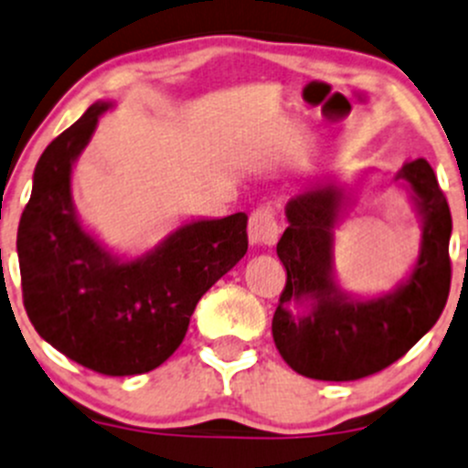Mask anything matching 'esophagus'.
I'll return each instance as SVG.
<instances>
[{
    "instance_id": "obj_1",
    "label": "esophagus",
    "mask_w": 468,
    "mask_h": 468,
    "mask_svg": "<svg viewBox=\"0 0 468 468\" xmlns=\"http://www.w3.org/2000/svg\"><path fill=\"white\" fill-rule=\"evenodd\" d=\"M279 238V224L271 210L258 207L249 217V242L251 244H274Z\"/></svg>"
}]
</instances>
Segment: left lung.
<instances>
[{
  "label": "left lung",
  "mask_w": 468,
  "mask_h": 468,
  "mask_svg": "<svg viewBox=\"0 0 468 468\" xmlns=\"http://www.w3.org/2000/svg\"><path fill=\"white\" fill-rule=\"evenodd\" d=\"M420 217V251L410 274L388 292L359 297L335 281V226L355 187L324 180L302 189L285 206L288 229L276 244L288 281L271 335L294 373L324 382H349L379 373L407 355L434 326L451 290L452 219L428 160L398 171Z\"/></svg>",
  "instance_id": "1"
}]
</instances>
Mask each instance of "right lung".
I'll list each match as a JSON object with an SVG mask.
<instances>
[{
    "label": "right lung",
    "mask_w": 468,
    "mask_h": 468,
    "mask_svg": "<svg viewBox=\"0 0 468 468\" xmlns=\"http://www.w3.org/2000/svg\"><path fill=\"white\" fill-rule=\"evenodd\" d=\"M113 104L98 100L40 155L17 226L27 315L68 359L125 378L155 370L187 334L198 299L244 258L247 215L192 219L137 258L109 251L72 201V166Z\"/></svg>",
    "instance_id": "1"
}]
</instances>
